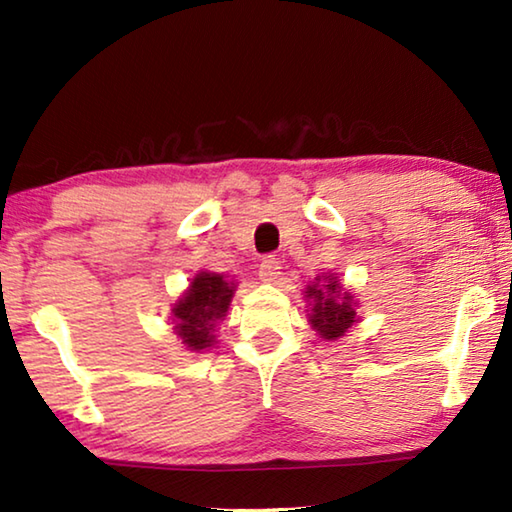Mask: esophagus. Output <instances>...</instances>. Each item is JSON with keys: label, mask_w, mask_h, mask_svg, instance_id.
I'll return each instance as SVG.
<instances>
[{"label": "esophagus", "mask_w": 512, "mask_h": 512, "mask_svg": "<svg viewBox=\"0 0 512 512\" xmlns=\"http://www.w3.org/2000/svg\"><path fill=\"white\" fill-rule=\"evenodd\" d=\"M277 277H280V262H277V257H273V255L264 257L262 264H259V280L275 282Z\"/></svg>", "instance_id": "1"}]
</instances>
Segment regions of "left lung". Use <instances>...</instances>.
Returning a JSON list of instances; mask_svg holds the SVG:
<instances>
[{"label": "left lung", "instance_id": "obj_1", "mask_svg": "<svg viewBox=\"0 0 512 512\" xmlns=\"http://www.w3.org/2000/svg\"><path fill=\"white\" fill-rule=\"evenodd\" d=\"M307 298L311 300L309 323L327 341H336L357 323V302L350 291H343L341 282L334 275H320L314 284L307 287Z\"/></svg>", "mask_w": 512, "mask_h": 512}]
</instances>
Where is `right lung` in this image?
Listing matches in <instances>:
<instances>
[{
    "instance_id": "obj_1",
    "label": "right lung",
    "mask_w": 512,
    "mask_h": 512,
    "mask_svg": "<svg viewBox=\"0 0 512 512\" xmlns=\"http://www.w3.org/2000/svg\"><path fill=\"white\" fill-rule=\"evenodd\" d=\"M235 296V284L223 280L219 273H198L189 289L173 305V329L189 350L201 352L214 345L216 320L225 316L230 300Z\"/></svg>"
}]
</instances>
